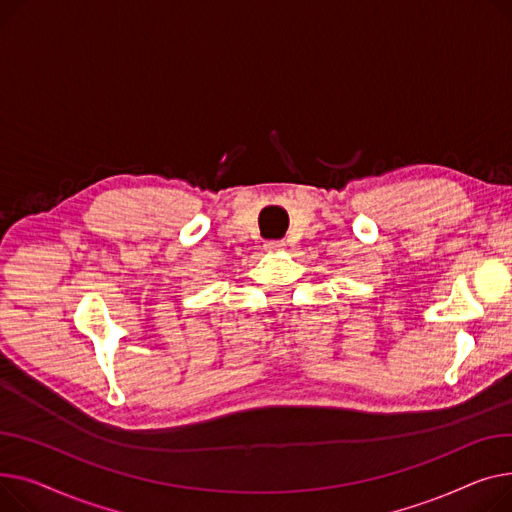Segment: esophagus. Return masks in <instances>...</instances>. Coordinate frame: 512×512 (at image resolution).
<instances>
[{"mask_svg": "<svg viewBox=\"0 0 512 512\" xmlns=\"http://www.w3.org/2000/svg\"><path fill=\"white\" fill-rule=\"evenodd\" d=\"M285 248V242H266L264 250L266 252H281Z\"/></svg>", "mask_w": 512, "mask_h": 512, "instance_id": "esophagus-1", "label": "esophagus"}]
</instances>
